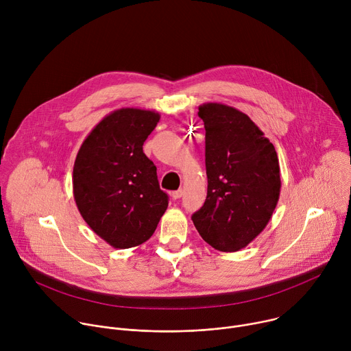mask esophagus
<instances>
[{"label":"esophagus","mask_w":351,"mask_h":351,"mask_svg":"<svg viewBox=\"0 0 351 351\" xmlns=\"http://www.w3.org/2000/svg\"><path fill=\"white\" fill-rule=\"evenodd\" d=\"M182 195H183V190H175V191L171 193V197H172L173 199H178V198H180Z\"/></svg>","instance_id":"34e87169"}]
</instances>
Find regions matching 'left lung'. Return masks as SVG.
<instances>
[{
	"mask_svg": "<svg viewBox=\"0 0 351 351\" xmlns=\"http://www.w3.org/2000/svg\"><path fill=\"white\" fill-rule=\"evenodd\" d=\"M206 128L207 198L191 215L211 247L233 253L268 225L280 194L274 144L241 111L218 103L198 107Z\"/></svg>",
	"mask_w": 351,
	"mask_h": 351,
	"instance_id": "1",
	"label": "left lung"
}]
</instances>
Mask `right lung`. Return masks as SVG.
Wrapping results in <instances>:
<instances>
[{
    "label": "right lung",
    "mask_w": 351,
    "mask_h": 351,
    "mask_svg": "<svg viewBox=\"0 0 351 351\" xmlns=\"http://www.w3.org/2000/svg\"><path fill=\"white\" fill-rule=\"evenodd\" d=\"M160 114L121 108L107 115L83 141L73 167V197L86 223L115 248L143 244L168 208L157 167L143 144Z\"/></svg>",
    "instance_id": "right-lung-1"
}]
</instances>
